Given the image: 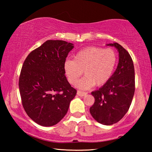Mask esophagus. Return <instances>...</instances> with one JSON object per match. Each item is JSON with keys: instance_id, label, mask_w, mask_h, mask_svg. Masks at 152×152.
Returning a JSON list of instances; mask_svg holds the SVG:
<instances>
[{"instance_id": "34e87169", "label": "esophagus", "mask_w": 152, "mask_h": 152, "mask_svg": "<svg viewBox=\"0 0 152 152\" xmlns=\"http://www.w3.org/2000/svg\"><path fill=\"white\" fill-rule=\"evenodd\" d=\"M77 94H78V96H85V95L87 94V92H82V91H77Z\"/></svg>"}]
</instances>
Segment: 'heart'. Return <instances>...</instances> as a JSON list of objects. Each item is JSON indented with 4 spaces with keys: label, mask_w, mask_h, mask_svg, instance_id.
<instances>
[{
    "label": "heart",
    "mask_w": 152,
    "mask_h": 152,
    "mask_svg": "<svg viewBox=\"0 0 152 152\" xmlns=\"http://www.w3.org/2000/svg\"><path fill=\"white\" fill-rule=\"evenodd\" d=\"M116 63V53L111 49L91 46L77 52L74 60H66L64 70L69 82L72 85L77 83L84 71L86 76L78 82V86L88 89L94 84L101 86L107 83Z\"/></svg>",
    "instance_id": "obj_1"
}]
</instances>
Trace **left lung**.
Returning a JSON list of instances; mask_svg holds the SVG:
<instances>
[{
    "label": "left lung",
    "instance_id": "left-lung-1",
    "mask_svg": "<svg viewBox=\"0 0 152 152\" xmlns=\"http://www.w3.org/2000/svg\"><path fill=\"white\" fill-rule=\"evenodd\" d=\"M108 45L117 49L119 64L107 83L91 92L94 103L90 108L92 117L105 125L116 123L125 116L132 104L135 89L134 66L129 53L117 43Z\"/></svg>",
    "mask_w": 152,
    "mask_h": 152
}]
</instances>
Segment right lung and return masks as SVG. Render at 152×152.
Instances as JSON below:
<instances>
[{
	"label": "right lung",
	"mask_w": 152,
	"mask_h": 152,
	"mask_svg": "<svg viewBox=\"0 0 152 152\" xmlns=\"http://www.w3.org/2000/svg\"><path fill=\"white\" fill-rule=\"evenodd\" d=\"M73 44L48 40L24 61L19 86L23 109L31 119L44 127L57 124L68 112L76 90L65 76L64 63Z\"/></svg>",
	"instance_id": "add662e5"
}]
</instances>
